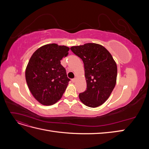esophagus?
Segmentation results:
<instances>
[{"label": "esophagus", "instance_id": "obj_1", "mask_svg": "<svg viewBox=\"0 0 149 149\" xmlns=\"http://www.w3.org/2000/svg\"><path fill=\"white\" fill-rule=\"evenodd\" d=\"M76 81V78H73V79H72V82H73V83H75Z\"/></svg>", "mask_w": 149, "mask_h": 149}]
</instances>
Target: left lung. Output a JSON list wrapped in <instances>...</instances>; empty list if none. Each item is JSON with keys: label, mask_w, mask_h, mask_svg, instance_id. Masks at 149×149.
Returning a JSON list of instances; mask_svg holds the SVG:
<instances>
[{"label": "left lung", "mask_w": 149, "mask_h": 149, "mask_svg": "<svg viewBox=\"0 0 149 149\" xmlns=\"http://www.w3.org/2000/svg\"><path fill=\"white\" fill-rule=\"evenodd\" d=\"M83 61L87 88L79 93L80 101L90 107L102 105L116 84L118 68L111 54L103 46L88 43L70 48Z\"/></svg>", "instance_id": "1"}]
</instances>
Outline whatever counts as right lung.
Segmentation results:
<instances>
[{
	"mask_svg": "<svg viewBox=\"0 0 149 149\" xmlns=\"http://www.w3.org/2000/svg\"><path fill=\"white\" fill-rule=\"evenodd\" d=\"M70 48L47 44L31 55L25 70V79L33 97L40 104L50 106L61 98L70 79L61 60Z\"/></svg>",
	"mask_w": 149,
	"mask_h": 149,
	"instance_id": "obj_1",
	"label": "right lung"
}]
</instances>
